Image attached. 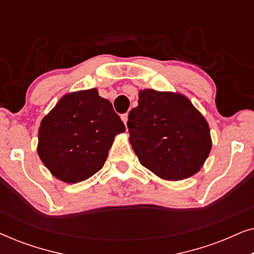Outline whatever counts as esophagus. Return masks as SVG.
<instances>
[{"label":"esophagus","mask_w":254,"mask_h":254,"mask_svg":"<svg viewBox=\"0 0 254 254\" xmlns=\"http://www.w3.org/2000/svg\"><path fill=\"white\" fill-rule=\"evenodd\" d=\"M121 119H123V121H124V124H125V126H127L128 114H127V113H125V114H123V116H121Z\"/></svg>","instance_id":"esophagus-1"}]
</instances>
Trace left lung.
I'll use <instances>...</instances> for the list:
<instances>
[{
    "instance_id": "1",
    "label": "left lung",
    "mask_w": 254,
    "mask_h": 254,
    "mask_svg": "<svg viewBox=\"0 0 254 254\" xmlns=\"http://www.w3.org/2000/svg\"><path fill=\"white\" fill-rule=\"evenodd\" d=\"M127 127L141 164L166 180L195 175L211 149L206 119L180 93L142 90Z\"/></svg>"
}]
</instances>
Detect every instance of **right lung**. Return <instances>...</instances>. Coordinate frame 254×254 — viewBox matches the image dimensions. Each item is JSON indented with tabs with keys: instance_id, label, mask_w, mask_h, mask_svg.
<instances>
[{
	"instance_id": "right-lung-1",
	"label": "right lung",
	"mask_w": 254,
	"mask_h": 254,
	"mask_svg": "<svg viewBox=\"0 0 254 254\" xmlns=\"http://www.w3.org/2000/svg\"><path fill=\"white\" fill-rule=\"evenodd\" d=\"M125 130L97 89L68 93L41 121L38 155L55 178L79 183L103 168L114 136Z\"/></svg>"
}]
</instances>
